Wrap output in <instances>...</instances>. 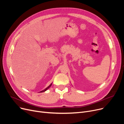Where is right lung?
I'll return each instance as SVG.
<instances>
[{
	"mask_svg": "<svg viewBox=\"0 0 124 124\" xmlns=\"http://www.w3.org/2000/svg\"><path fill=\"white\" fill-rule=\"evenodd\" d=\"M52 85V83L50 84V85L49 86H48L46 88V89H45L44 90H42V91H41V92H40V93H43V92H45V91H46L48 88H49L50 87V86Z\"/></svg>",
	"mask_w": 124,
	"mask_h": 124,
	"instance_id": "1",
	"label": "right lung"
}]
</instances>
